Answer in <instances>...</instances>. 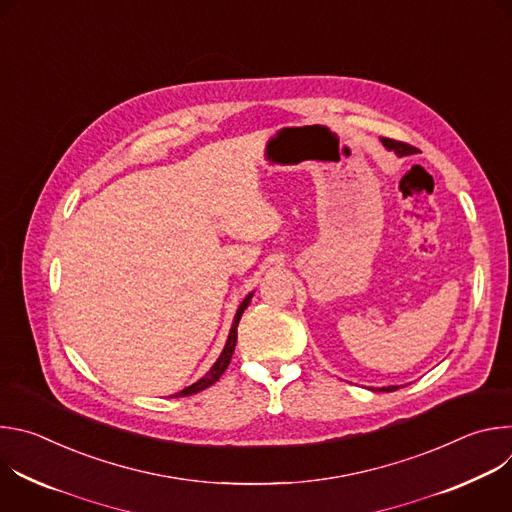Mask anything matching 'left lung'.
<instances>
[{"mask_svg": "<svg viewBox=\"0 0 512 512\" xmlns=\"http://www.w3.org/2000/svg\"><path fill=\"white\" fill-rule=\"evenodd\" d=\"M381 139L385 143V148L393 150L397 156H409V154L415 152L413 145H409L405 141H397V139H389V137H381ZM395 389H399V387H383L381 391H395Z\"/></svg>", "mask_w": 512, "mask_h": 512, "instance_id": "8db88e82", "label": "left lung"}]
</instances>
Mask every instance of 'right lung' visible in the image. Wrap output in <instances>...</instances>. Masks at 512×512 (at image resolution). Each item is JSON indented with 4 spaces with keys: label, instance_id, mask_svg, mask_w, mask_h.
Here are the masks:
<instances>
[{
    "label": "right lung",
    "instance_id": "1",
    "mask_svg": "<svg viewBox=\"0 0 512 512\" xmlns=\"http://www.w3.org/2000/svg\"><path fill=\"white\" fill-rule=\"evenodd\" d=\"M251 298H253V294H249L245 300H243V304L239 306V310H237V316H235V320H233V326H231V332H229V340H227V344H225V348H223V352H221V356H218V360L214 362V367L200 379V381H196L194 385H190L188 389H184V391H180V393H176L174 397H186V395H194V393H198V391H204V389H208L210 385H214L218 379L223 377V373L227 371V367H229V362H231V358H233V352H235V344H237V326H239V320H241V316H243V312H245V308L249 306V302H251Z\"/></svg>",
    "mask_w": 512,
    "mask_h": 512
}]
</instances>
